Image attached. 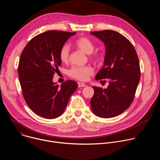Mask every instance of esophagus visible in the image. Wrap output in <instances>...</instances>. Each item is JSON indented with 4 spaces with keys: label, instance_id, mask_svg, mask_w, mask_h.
Masks as SVG:
<instances>
[{
    "label": "esophagus",
    "instance_id": "obj_1",
    "mask_svg": "<svg viewBox=\"0 0 160 160\" xmlns=\"http://www.w3.org/2000/svg\"><path fill=\"white\" fill-rule=\"evenodd\" d=\"M86 85L84 83H78V87L80 88V87H85Z\"/></svg>",
    "mask_w": 160,
    "mask_h": 160
}]
</instances>
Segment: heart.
<instances>
[{"label": "heart", "instance_id": "obj_1", "mask_svg": "<svg viewBox=\"0 0 160 160\" xmlns=\"http://www.w3.org/2000/svg\"><path fill=\"white\" fill-rule=\"evenodd\" d=\"M76 46L83 51L85 53L89 54L91 59L99 61L101 59V54L98 51H94V44L90 38L86 37L78 38L75 42ZM70 48L68 44H64L59 50V59L62 62H68L70 59ZM94 68L90 65L85 66H73L68 71V75L70 77L79 80L86 81L89 77L94 74Z\"/></svg>", "mask_w": 160, "mask_h": 160}]
</instances>
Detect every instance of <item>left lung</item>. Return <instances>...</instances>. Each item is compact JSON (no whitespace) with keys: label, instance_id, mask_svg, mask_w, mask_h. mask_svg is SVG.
Listing matches in <instances>:
<instances>
[{"label":"left lung","instance_id":"obj_1","mask_svg":"<svg viewBox=\"0 0 160 160\" xmlns=\"http://www.w3.org/2000/svg\"><path fill=\"white\" fill-rule=\"evenodd\" d=\"M90 33L106 46L104 66L97 80L109 79L107 88L93 86L94 94L90 106L96 115L104 118L116 117L131 105L138 88L141 70L139 58L132 43L120 33L106 30Z\"/></svg>","mask_w":160,"mask_h":160}]
</instances>
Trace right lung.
Instances as JSON below:
<instances>
[{
	"instance_id": "1",
	"label": "right lung",
	"mask_w": 160,
	"mask_h": 160,
	"mask_svg": "<svg viewBox=\"0 0 160 160\" xmlns=\"http://www.w3.org/2000/svg\"><path fill=\"white\" fill-rule=\"evenodd\" d=\"M75 33L56 30L42 33L29 41L21 54L18 72L22 96L28 107L43 118L61 115L78 87L71 80L61 87L52 82L61 64L59 50Z\"/></svg>"
}]
</instances>
